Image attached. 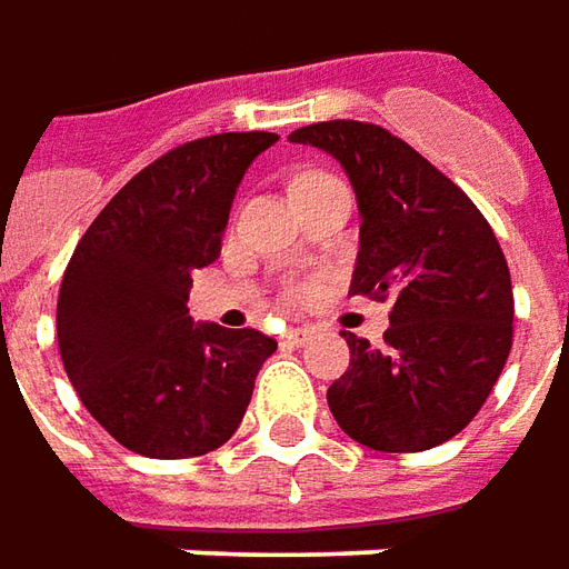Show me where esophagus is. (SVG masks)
<instances>
[{
    "label": "esophagus",
    "instance_id": "obj_1",
    "mask_svg": "<svg viewBox=\"0 0 569 569\" xmlns=\"http://www.w3.org/2000/svg\"><path fill=\"white\" fill-rule=\"evenodd\" d=\"M308 340H311V330H308V327H302V330H289V333H286V343L289 346H305Z\"/></svg>",
    "mask_w": 569,
    "mask_h": 569
}]
</instances>
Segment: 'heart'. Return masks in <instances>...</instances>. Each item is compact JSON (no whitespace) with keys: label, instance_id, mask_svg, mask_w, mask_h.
Wrapping results in <instances>:
<instances>
[{"label":"heart","instance_id":"obj_1","mask_svg":"<svg viewBox=\"0 0 569 569\" xmlns=\"http://www.w3.org/2000/svg\"><path fill=\"white\" fill-rule=\"evenodd\" d=\"M311 176H321V172H299L292 182H302V179H311ZM305 296H308V289H296V292H292V299H296V302H302Z\"/></svg>","mask_w":569,"mask_h":569}]
</instances>
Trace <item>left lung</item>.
Returning a JSON list of instances; mask_svg holds the SVG:
<instances>
[{
    "mask_svg": "<svg viewBox=\"0 0 569 569\" xmlns=\"http://www.w3.org/2000/svg\"><path fill=\"white\" fill-rule=\"evenodd\" d=\"M292 144L330 153L356 191L352 296L393 299L383 346L356 333L327 402L352 441L416 453L476 419L513 343L507 258L479 207L387 128L333 119L296 128Z\"/></svg>",
    "mask_w": 569,
    "mask_h": 569,
    "instance_id": "left-lung-1",
    "label": "left lung"
}]
</instances>
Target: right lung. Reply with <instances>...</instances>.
Listing matches in <instances>:
<instances>
[{"mask_svg":"<svg viewBox=\"0 0 569 569\" xmlns=\"http://www.w3.org/2000/svg\"><path fill=\"white\" fill-rule=\"evenodd\" d=\"M270 131L188 141L128 182L71 254L59 352L93 419L131 453L186 460L223 447L277 343L258 330L194 323L191 273L220 254L236 188Z\"/></svg>","mask_w":569,"mask_h":569,"instance_id":"right-lung-1","label":"right lung"}]
</instances>
